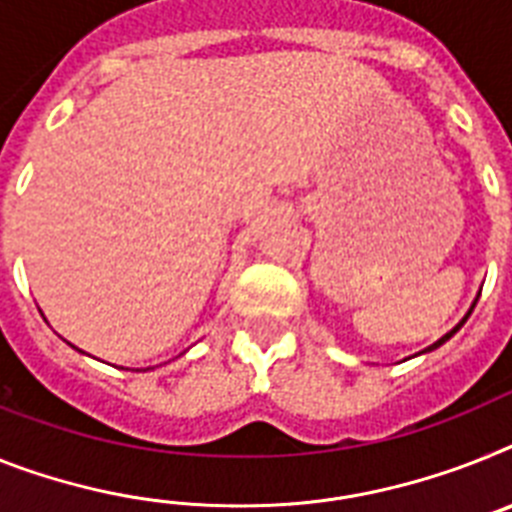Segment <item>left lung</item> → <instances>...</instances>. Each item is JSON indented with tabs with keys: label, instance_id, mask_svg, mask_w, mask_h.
Masks as SVG:
<instances>
[{
	"label": "left lung",
	"instance_id": "left-lung-1",
	"mask_svg": "<svg viewBox=\"0 0 512 512\" xmlns=\"http://www.w3.org/2000/svg\"><path fill=\"white\" fill-rule=\"evenodd\" d=\"M476 302H479V296H476V299H474V304H471V309H468V312H466V317H463V320H461V322H458V325H455V328H453V330H450V333H445V336H442V338H440V341H435V343H432V346H427V349H424V351H419V354H429V351H435V349H440V346H442V343H445V341H450V338H453V336H455V333H458V330H461V328H463V322H466V320H468V315H471V312H474ZM419 354H416V356H419Z\"/></svg>",
	"mask_w": 512,
	"mask_h": 512
}]
</instances>
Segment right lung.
<instances>
[{
    "mask_svg": "<svg viewBox=\"0 0 512 512\" xmlns=\"http://www.w3.org/2000/svg\"><path fill=\"white\" fill-rule=\"evenodd\" d=\"M77 351H80V349H77ZM80 354H85V351H80Z\"/></svg>",
    "mask_w": 512,
    "mask_h": 512,
    "instance_id": "obj_1",
    "label": "right lung"
}]
</instances>
